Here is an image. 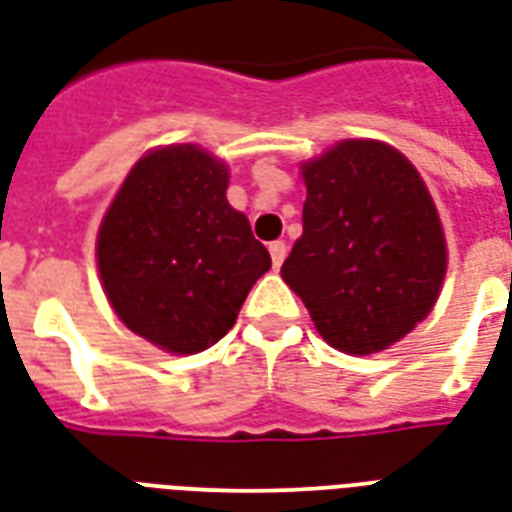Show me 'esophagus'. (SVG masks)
<instances>
[{
    "label": "esophagus",
    "instance_id": "1",
    "mask_svg": "<svg viewBox=\"0 0 512 512\" xmlns=\"http://www.w3.org/2000/svg\"><path fill=\"white\" fill-rule=\"evenodd\" d=\"M268 252H271V263H274V268H279L285 263L287 244L285 241H274V244H268Z\"/></svg>",
    "mask_w": 512,
    "mask_h": 512
}]
</instances>
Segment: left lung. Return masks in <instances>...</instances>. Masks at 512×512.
I'll return each instance as SVG.
<instances>
[{"label": "left lung", "mask_w": 512, "mask_h": 512, "mask_svg": "<svg viewBox=\"0 0 512 512\" xmlns=\"http://www.w3.org/2000/svg\"><path fill=\"white\" fill-rule=\"evenodd\" d=\"M304 236L282 266L325 342L369 355L431 312L448 249L418 170L377 140L306 162Z\"/></svg>", "instance_id": "left-lung-1"}]
</instances>
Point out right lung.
<instances>
[{"instance_id":"right-lung-1","label":"right lung","mask_w":512,"mask_h":512,"mask_svg":"<svg viewBox=\"0 0 512 512\" xmlns=\"http://www.w3.org/2000/svg\"><path fill=\"white\" fill-rule=\"evenodd\" d=\"M227 168L198 146L151 151L102 219L97 266L121 323L168 352L217 344L271 268L225 198Z\"/></svg>"}]
</instances>
